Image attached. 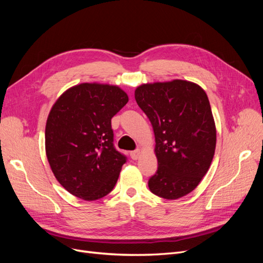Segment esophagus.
Returning a JSON list of instances; mask_svg holds the SVG:
<instances>
[{
    "mask_svg": "<svg viewBox=\"0 0 263 263\" xmlns=\"http://www.w3.org/2000/svg\"><path fill=\"white\" fill-rule=\"evenodd\" d=\"M139 156H140V150L139 149L134 150V151H132V153H130V157H132L133 160H137V159L139 158Z\"/></svg>",
    "mask_w": 263,
    "mask_h": 263,
    "instance_id": "obj_1",
    "label": "esophagus"
}]
</instances>
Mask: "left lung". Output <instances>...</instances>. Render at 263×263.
Returning a JSON list of instances; mask_svg holds the SVG:
<instances>
[{"mask_svg":"<svg viewBox=\"0 0 263 263\" xmlns=\"http://www.w3.org/2000/svg\"><path fill=\"white\" fill-rule=\"evenodd\" d=\"M135 99L153 125L158 170L148 181L154 194L177 200L208 173L216 147V127L208 95L185 80L139 85Z\"/></svg>","mask_w":263,"mask_h":263,"instance_id":"1","label":"left lung"}]
</instances>
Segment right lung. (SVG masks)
I'll use <instances>...</instances> for the list:
<instances>
[{
	"label": "right lung",
	"mask_w": 263,
	"mask_h": 263,
	"mask_svg": "<svg viewBox=\"0 0 263 263\" xmlns=\"http://www.w3.org/2000/svg\"><path fill=\"white\" fill-rule=\"evenodd\" d=\"M127 102L116 85L81 83L52 105L46 123V155L69 193L95 201L114 189L126 157L114 147L110 119Z\"/></svg>",
	"instance_id": "add662e5"
}]
</instances>
